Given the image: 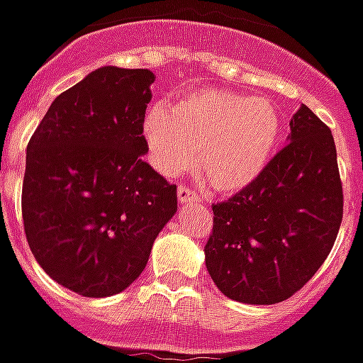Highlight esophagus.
<instances>
[{
  "label": "esophagus",
  "mask_w": 363,
  "mask_h": 363,
  "mask_svg": "<svg viewBox=\"0 0 363 363\" xmlns=\"http://www.w3.org/2000/svg\"><path fill=\"white\" fill-rule=\"evenodd\" d=\"M177 199L179 201H197L199 199V194H197L196 189H191V187L187 186H179L177 187Z\"/></svg>",
  "instance_id": "34e87169"
}]
</instances>
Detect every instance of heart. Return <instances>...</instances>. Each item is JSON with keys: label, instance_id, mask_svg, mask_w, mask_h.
<instances>
[{"label": "heart", "instance_id": "obj_1", "mask_svg": "<svg viewBox=\"0 0 363 363\" xmlns=\"http://www.w3.org/2000/svg\"><path fill=\"white\" fill-rule=\"evenodd\" d=\"M142 134L148 160L164 176H176L194 162L209 187L235 194L253 184L271 162L281 138L277 104L262 96L225 89H197L172 108L146 112Z\"/></svg>", "mask_w": 363, "mask_h": 363}]
</instances>
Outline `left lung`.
I'll return each mask as SVG.
<instances>
[{
    "label": "left lung",
    "mask_w": 363,
    "mask_h": 363,
    "mask_svg": "<svg viewBox=\"0 0 363 363\" xmlns=\"http://www.w3.org/2000/svg\"><path fill=\"white\" fill-rule=\"evenodd\" d=\"M206 267L225 296L277 304L314 277L338 237L344 191L330 128L302 104L289 144L253 184L213 203Z\"/></svg>",
    "instance_id": "obj_1"
}]
</instances>
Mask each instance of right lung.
<instances>
[{"label": "right lung", "mask_w": 363, "mask_h": 363, "mask_svg": "<svg viewBox=\"0 0 363 363\" xmlns=\"http://www.w3.org/2000/svg\"><path fill=\"white\" fill-rule=\"evenodd\" d=\"M148 69L102 67L61 92L27 144L21 213L31 253L65 289H128L177 209L176 186L142 156Z\"/></svg>", "instance_id": "1"}]
</instances>
